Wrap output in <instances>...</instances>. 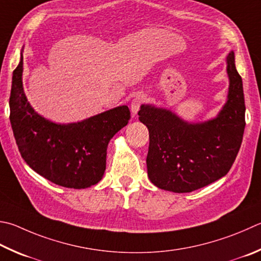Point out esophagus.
Returning <instances> with one entry per match:
<instances>
[{"label":"esophagus","instance_id":"esophagus-1","mask_svg":"<svg viewBox=\"0 0 261 261\" xmlns=\"http://www.w3.org/2000/svg\"><path fill=\"white\" fill-rule=\"evenodd\" d=\"M146 100V97L144 96V94H137V96L134 98V100L131 101V113L132 115H136L137 113H138L140 106L143 105V103L145 102Z\"/></svg>","mask_w":261,"mask_h":261}]
</instances>
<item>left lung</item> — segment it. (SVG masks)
Segmentation results:
<instances>
[{"label": "left lung", "mask_w": 261, "mask_h": 261, "mask_svg": "<svg viewBox=\"0 0 261 261\" xmlns=\"http://www.w3.org/2000/svg\"><path fill=\"white\" fill-rule=\"evenodd\" d=\"M227 101L217 117L188 123L171 111L141 105L139 120L149 131L147 173L155 186L189 193L207 186L229 171L242 144L245 103L235 56L227 57Z\"/></svg>", "instance_id": "obj_1"}]
</instances>
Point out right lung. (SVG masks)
Instances as JSON below:
<instances>
[{
	"instance_id": "right-lung-1",
	"label": "right lung",
	"mask_w": 261,
	"mask_h": 261,
	"mask_svg": "<svg viewBox=\"0 0 261 261\" xmlns=\"http://www.w3.org/2000/svg\"><path fill=\"white\" fill-rule=\"evenodd\" d=\"M22 55L12 74L10 123L21 158L40 176L59 186L82 189L101 180L107 146L130 120L118 106L77 123L60 124L33 110L22 87Z\"/></svg>"
}]
</instances>
